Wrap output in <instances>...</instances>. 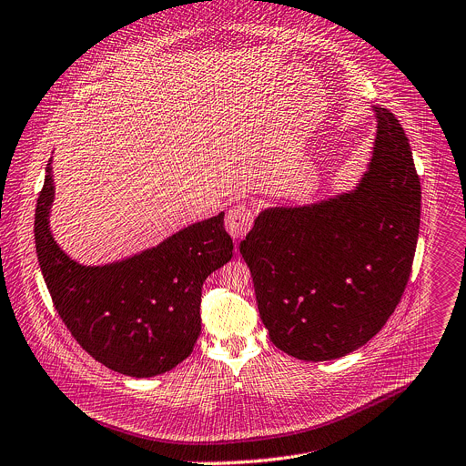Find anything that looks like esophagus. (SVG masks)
<instances>
[{"label":"esophagus","instance_id":"obj_1","mask_svg":"<svg viewBox=\"0 0 466 466\" xmlns=\"http://www.w3.org/2000/svg\"><path fill=\"white\" fill-rule=\"evenodd\" d=\"M252 221H255V208H252L247 202H241V204H236L234 208L228 209L227 219H225V227H227V232L234 239H241L250 230Z\"/></svg>","mask_w":466,"mask_h":466}]
</instances>
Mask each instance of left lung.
<instances>
[{
	"mask_svg": "<svg viewBox=\"0 0 466 466\" xmlns=\"http://www.w3.org/2000/svg\"><path fill=\"white\" fill-rule=\"evenodd\" d=\"M371 109L377 132L355 187L266 208L239 243L271 342L299 360L340 359L371 340L410 275L420 180L398 118Z\"/></svg>",
	"mask_w": 466,
	"mask_h": 466,
	"instance_id": "8db88e82",
	"label": "left lung"
}]
</instances>
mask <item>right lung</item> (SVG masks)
Instances as JSON below:
<instances>
[{"instance_id": "add662e5", "label": "right lung", "mask_w": 466, "mask_h": 466, "mask_svg": "<svg viewBox=\"0 0 466 466\" xmlns=\"http://www.w3.org/2000/svg\"><path fill=\"white\" fill-rule=\"evenodd\" d=\"M54 200L50 157L35 209V245L56 310L77 344L109 370L137 379L187 359L200 334L202 284L232 258L225 211L136 255L83 266L52 234Z\"/></svg>"}]
</instances>
